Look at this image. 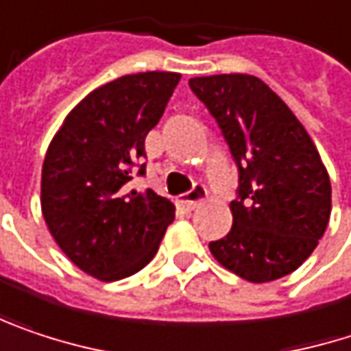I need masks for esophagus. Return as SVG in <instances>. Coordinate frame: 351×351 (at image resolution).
Here are the masks:
<instances>
[{
    "instance_id": "34e87169",
    "label": "esophagus",
    "mask_w": 351,
    "mask_h": 351,
    "mask_svg": "<svg viewBox=\"0 0 351 351\" xmlns=\"http://www.w3.org/2000/svg\"><path fill=\"white\" fill-rule=\"evenodd\" d=\"M205 195H207V191H205L203 186H199V184H197L191 193H186V195L180 199V205L186 208V210H195V208L203 203Z\"/></svg>"
}]
</instances>
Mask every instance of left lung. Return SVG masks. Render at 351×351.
Masks as SVG:
<instances>
[{"instance_id": "obj_1", "label": "left lung", "mask_w": 351, "mask_h": 351, "mask_svg": "<svg viewBox=\"0 0 351 351\" xmlns=\"http://www.w3.org/2000/svg\"><path fill=\"white\" fill-rule=\"evenodd\" d=\"M191 90L217 120L239 169L233 227L210 241L213 257L251 283L289 275L313 253L332 213L322 156L263 80L249 74L191 78Z\"/></svg>"}]
</instances>
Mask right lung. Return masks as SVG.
<instances>
[{"label": "right lung", "mask_w": 351, "mask_h": 351, "mask_svg": "<svg viewBox=\"0 0 351 351\" xmlns=\"http://www.w3.org/2000/svg\"><path fill=\"white\" fill-rule=\"evenodd\" d=\"M178 80L176 72H141L96 88L48 146L42 215L66 257L100 281L143 269L175 219L169 199L128 191V180Z\"/></svg>", "instance_id": "add662e5"}]
</instances>
